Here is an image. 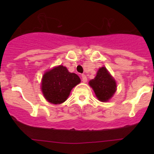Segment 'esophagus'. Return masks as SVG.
Returning a JSON list of instances; mask_svg holds the SVG:
<instances>
[{
  "mask_svg": "<svg viewBox=\"0 0 154 154\" xmlns=\"http://www.w3.org/2000/svg\"><path fill=\"white\" fill-rule=\"evenodd\" d=\"M81 77H82V81H83V83H86V82H87L86 76L85 75V74H82Z\"/></svg>",
  "mask_w": 154,
  "mask_h": 154,
  "instance_id": "obj_1",
  "label": "esophagus"
}]
</instances>
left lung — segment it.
<instances>
[{
	"label": "left lung",
	"mask_w": 154,
	"mask_h": 154,
	"mask_svg": "<svg viewBox=\"0 0 154 154\" xmlns=\"http://www.w3.org/2000/svg\"><path fill=\"white\" fill-rule=\"evenodd\" d=\"M100 101L106 102L116 91V82L105 67L97 71L95 77L88 83Z\"/></svg>",
	"instance_id": "left-lung-1"
}]
</instances>
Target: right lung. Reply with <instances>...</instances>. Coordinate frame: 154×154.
I'll use <instances>...</instances> for the list:
<instances>
[{
	"label": "right lung",
	"mask_w": 154,
	"mask_h": 154,
	"mask_svg": "<svg viewBox=\"0 0 154 154\" xmlns=\"http://www.w3.org/2000/svg\"><path fill=\"white\" fill-rule=\"evenodd\" d=\"M80 83L78 75L69 72L63 66H59L45 73L41 88L48 102L60 104L67 100L71 89Z\"/></svg>",
	"instance_id": "obj_1"
}]
</instances>
